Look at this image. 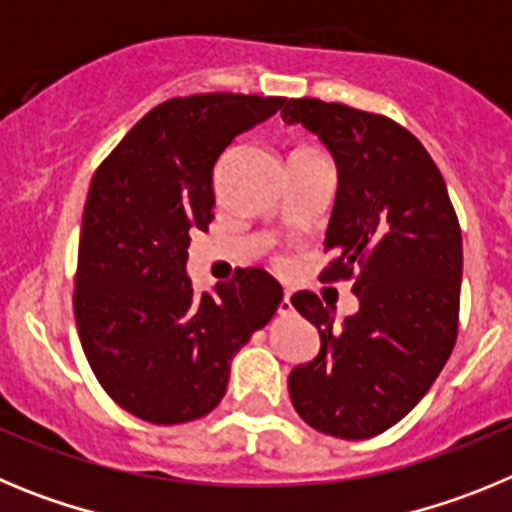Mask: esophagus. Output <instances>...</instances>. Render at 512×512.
I'll return each mask as SVG.
<instances>
[{"mask_svg": "<svg viewBox=\"0 0 512 512\" xmlns=\"http://www.w3.org/2000/svg\"><path fill=\"white\" fill-rule=\"evenodd\" d=\"M279 312H282V315H287V312H292V300H289V292H284L282 302H279Z\"/></svg>", "mask_w": 512, "mask_h": 512, "instance_id": "1", "label": "esophagus"}]
</instances>
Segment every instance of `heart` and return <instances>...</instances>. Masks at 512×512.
Masks as SVG:
<instances>
[{"label":"heart","instance_id":"1","mask_svg":"<svg viewBox=\"0 0 512 512\" xmlns=\"http://www.w3.org/2000/svg\"><path fill=\"white\" fill-rule=\"evenodd\" d=\"M310 151H312V148H297L295 153H310Z\"/></svg>","mask_w":512,"mask_h":512}]
</instances>
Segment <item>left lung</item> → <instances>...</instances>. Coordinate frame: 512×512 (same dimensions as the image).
<instances>
[{
    "label": "left lung",
    "instance_id": "1",
    "mask_svg": "<svg viewBox=\"0 0 512 512\" xmlns=\"http://www.w3.org/2000/svg\"><path fill=\"white\" fill-rule=\"evenodd\" d=\"M338 166L320 282H354L359 312L333 325L315 292L292 305L320 333L318 356L289 374L300 418L328 436L384 433L423 400L459 336L461 228L443 176L400 122L323 99H289Z\"/></svg>",
    "mask_w": 512,
    "mask_h": 512
}]
</instances>
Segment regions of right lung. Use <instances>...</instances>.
<instances>
[{"instance_id": "add662e5", "label": "right lung", "mask_w": 512, "mask_h": 512, "mask_svg": "<svg viewBox=\"0 0 512 512\" xmlns=\"http://www.w3.org/2000/svg\"><path fill=\"white\" fill-rule=\"evenodd\" d=\"M284 102L233 92L166 99L94 171L74 277L76 328L102 390L146 423L179 425L215 410L233 356L282 302L277 279L256 266L197 297L187 248L215 217L220 153Z\"/></svg>"}]
</instances>
